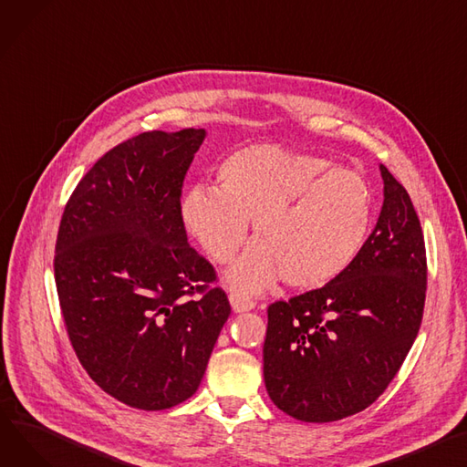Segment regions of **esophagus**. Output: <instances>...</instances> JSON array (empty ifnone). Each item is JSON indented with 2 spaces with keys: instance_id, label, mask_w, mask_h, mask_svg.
I'll list each match as a JSON object with an SVG mask.
<instances>
[{
  "instance_id": "obj_1",
  "label": "esophagus",
  "mask_w": 467,
  "mask_h": 467,
  "mask_svg": "<svg viewBox=\"0 0 467 467\" xmlns=\"http://www.w3.org/2000/svg\"><path fill=\"white\" fill-rule=\"evenodd\" d=\"M229 302H231V306H233V309H234L236 314L250 312V309L255 307V302L250 296H245L242 293H231L229 295Z\"/></svg>"
}]
</instances>
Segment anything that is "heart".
I'll use <instances>...</instances> for the list:
<instances>
[{
    "instance_id": "heart-1",
    "label": "heart",
    "mask_w": 467,
    "mask_h": 467,
    "mask_svg": "<svg viewBox=\"0 0 467 467\" xmlns=\"http://www.w3.org/2000/svg\"><path fill=\"white\" fill-rule=\"evenodd\" d=\"M327 165L275 144L240 148L217 167V188L185 192L182 220L215 263L234 257L254 220L259 240L227 272L236 289L261 291L277 275L293 287H321L357 257L374 215L369 182Z\"/></svg>"
}]
</instances>
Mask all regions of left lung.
I'll use <instances>...</instances> for the list:
<instances>
[{
  "label": "left lung",
  "instance_id": "8db88e82",
  "mask_svg": "<svg viewBox=\"0 0 467 467\" xmlns=\"http://www.w3.org/2000/svg\"><path fill=\"white\" fill-rule=\"evenodd\" d=\"M379 220L351 265L321 289L268 306L263 374L270 400L304 422L371 406L419 334L426 250L406 188L379 165Z\"/></svg>",
  "mask_w": 467,
  "mask_h": 467
}]
</instances>
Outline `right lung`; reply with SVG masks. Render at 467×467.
<instances>
[{"label": "right lung", "mask_w": 467, "mask_h": 467, "mask_svg": "<svg viewBox=\"0 0 467 467\" xmlns=\"http://www.w3.org/2000/svg\"><path fill=\"white\" fill-rule=\"evenodd\" d=\"M204 137L148 131L114 146L78 182L57 231L54 275L71 346L107 394L144 411L197 392L231 316L180 213Z\"/></svg>", "instance_id": "1"}]
</instances>
